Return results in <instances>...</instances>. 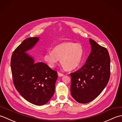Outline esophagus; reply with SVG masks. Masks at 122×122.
I'll list each match as a JSON object with an SVG mask.
<instances>
[{
  "label": "esophagus",
  "instance_id": "34e87169",
  "mask_svg": "<svg viewBox=\"0 0 122 122\" xmlns=\"http://www.w3.org/2000/svg\"><path fill=\"white\" fill-rule=\"evenodd\" d=\"M58 76H64V74L63 73H60V72H58Z\"/></svg>",
  "mask_w": 122,
  "mask_h": 122
}]
</instances>
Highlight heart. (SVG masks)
<instances>
[{"label": "heart", "instance_id": "obj_1", "mask_svg": "<svg viewBox=\"0 0 122 122\" xmlns=\"http://www.w3.org/2000/svg\"><path fill=\"white\" fill-rule=\"evenodd\" d=\"M83 48L80 43L64 42L57 45L52 51H48L44 56V59L51 68L55 67L60 59L61 63L68 70H73L81 63Z\"/></svg>", "mask_w": 122, "mask_h": 122}]
</instances>
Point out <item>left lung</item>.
Returning a JSON list of instances; mask_svg holds the SVG:
<instances>
[{
    "label": "left lung",
    "mask_w": 122,
    "mask_h": 122,
    "mask_svg": "<svg viewBox=\"0 0 122 122\" xmlns=\"http://www.w3.org/2000/svg\"><path fill=\"white\" fill-rule=\"evenodd\" d=\"M91 52L85 64L70 73L71 93L85 104L94 100L107 86L110 77V57L107 48L90 39Z\"/></svg>",
    "instance_id": "obj_1"
}]
</instances>
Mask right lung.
<instances>
[{"mask_svg":"<svg viewBox=\"0 0 122 122\" xmlns=\"http://www.w3.org/2000/svg\"><path fill=\"white\" fill-rule=\"evenodd\" d=\"M38 40L31 37L23 41L13 52L10 65L13 82L20 94L32 104L42 105L54 94L58 74L45 63H35L25 52Z\"/></svg>","mask_w":122,"mask_h":122,"instance_id":"obj_1","label":"right lung"}]
</instances>
